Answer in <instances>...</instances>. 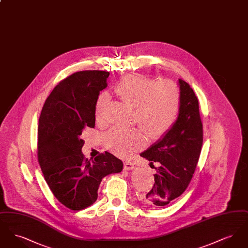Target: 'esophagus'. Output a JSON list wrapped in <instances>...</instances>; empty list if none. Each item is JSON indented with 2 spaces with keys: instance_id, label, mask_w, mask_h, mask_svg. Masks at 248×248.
<instances>
[{
  "instance_id": "1",
  "label": "esophagus",
  "mask_w": 248,
  "mask_h": 248,
  "mask_svg": "<svg viewBox=\"0 0 248 248\" xmlns=\"http://www.w3.org/2000/svg\"><path fill=\"white\" fill-rule=\"evenodd\" d=\"M124 167L125 170H132V169L135 168V164L132 163V162H125Z\"/></svg>"
}]
</instances>
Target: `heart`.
Returning a JSON list of instances; mask_svg holds the SVG:
<instances>
[{
	"instance_id": "heart-1",
	"label": "heart",
	"mask_w": 248,
	"mask_h": 248,
	"mask_svg": "<svg viewBox=\"0 0 248 248\" xmlns=\"http://www.w3.org/2000/svg\"><path fill=\"white\" fill-rule=\"evenodd\" d=\"M114 92L126 105L135 109V121L150 139L166 134L177 122L180 109V90L168 80L132 73L123 77L114 86ZM108 114V94H99L94 104L95 121L104 124ZM107 146L115 154L127 156L145 143V136L138 128L113 127L105 137Z\"/></svg>"
}]
</instances>
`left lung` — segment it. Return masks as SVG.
Instances as JSON below:
<instances>
[{
  "instance_id": "obj_1",
  "label": "left lung",
  "mask_w": 248,
  "mask_h": 248,
  "mask_svg": "<svg viewBox=\"0 0 248 248\" xmlns=\"http://www.w3.org/2000/svg\"><path fill=\"white\" fill-rule=\"evenodd\" d=\"M180 109L176 124L163 139L140 156L155 167L154 185L144 201L155 208L174 202L189 186L203 140L198 98L189 83L179 79Z\"/></svg>"
}]
</instances>
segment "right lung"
<instances>
[{
  "instance_id": "1",
  "label": "right lung",
  "mask_w": 248,
  "mask_h": 248,
  "mask_svg": "<svg viewBox=\"0 0 248 248\" xmlns=\"http://www.w3.org/2000/svg\"><path fill=\"white\" fill-rule=\"evenodd\" d=\"M108 75L103 71L72 73L49 94L39 118V165L55 197L74 211L93 204L102 178L123 169V162L108 152L92 162L82 154V133L94 127V104Z\"/></svg>"
}]
</instances>
